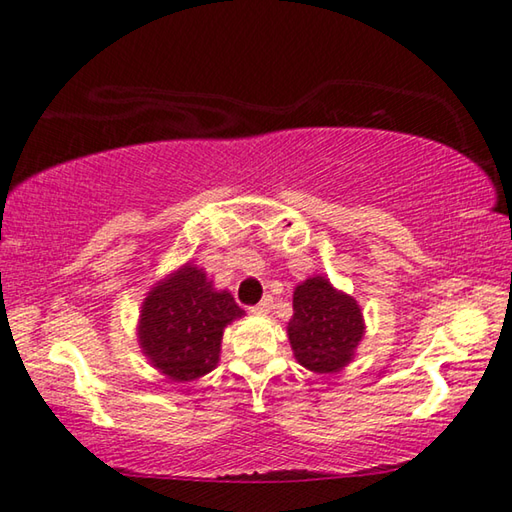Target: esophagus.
<instances>
[{"label":"esophagus","instance_id":"1","mask_svg":"<svg viewBox=\"0 0 512 512\" xmlns=\"http://www.w3.org/2000/svg\"><path fill=\"white\" fill-rule=\"evenodd\" d=\"M271 309H273V298L264 296V300L259 302V305H255L250 311H253V314H257V316H266Z\"/></svg>","mask_w":512,"mask_h":512}]
</instances>
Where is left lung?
Instances as JSON below:
<instances>
[{"instance_id":"8db88e82","label":"left lung","mask_w":512,"mask_h":512,"mask_svg":"<svg viewBox=\"0 0 512 512\" xmlns=\"http://www.w3.org/2000/svg\"><path fill=\"white\" fill-rule=\"evenodd\" d=\"M366 325L357 300L332 287L323 275L309 277L293 291L287 334L300 366L318 375L339 372L354 359Z\"/></svg>"}]
</instances>
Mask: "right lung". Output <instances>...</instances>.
Segmentation results:
<instances>
[{"mask_svg":"<svg viewBox=\"0 0 512 512\" xmlns=\"http://www.w3.org/2000/svg\"><path fill=\"white\" fill-rule=\"evenodd\" d=\"M244 316L228 291H216L192 262L155 284L142 302L137 339L144 357L173 381H194L216 368L223 329Z\"/></svg>","mask_w":512,"mask_h":512,"instance_id":"1","label":"right lung"}]
</instances>
